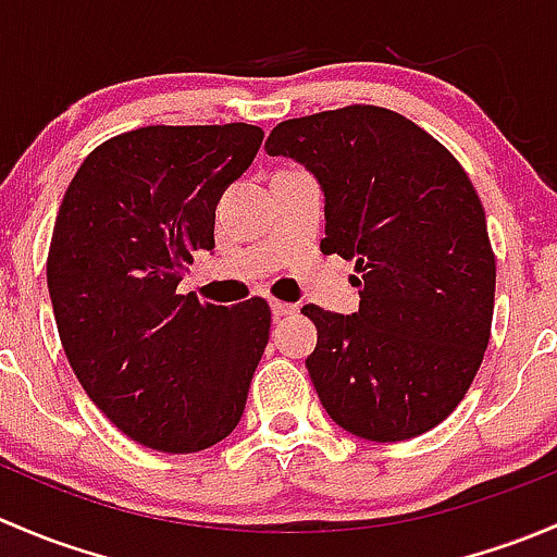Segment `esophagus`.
I'll use <instances>...</instances> for the list:
<instances>
[{
	"instance_id": "obj_1",
	"label": "esophagus",
	"mask_w": 557,
	"mask_h": 557,
	"mask_svg": "<svg viewBox=\"0 0 557 557\" xmlns=\"http://www.w3.org/2000/svg\"><path fill=\"white\" fill-rule=\"evenodd\" d=\"M269 307H272L274 318H285V314H294L296 312L294 305H285V301H277V299H274Z\"/></svg>"
}]
</instances>
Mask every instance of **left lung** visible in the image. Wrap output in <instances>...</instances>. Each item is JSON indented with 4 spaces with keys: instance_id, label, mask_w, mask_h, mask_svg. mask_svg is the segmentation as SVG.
I'll return each mask as SVG.
<instances>
[{
    "instance_id": "1",
    "label": "left lung",
    "mask_w": 557,
    "mask_h": 557,
    "mask_svg": "<svg viewBox=\"0 0 557 557\" xmlns=\"http://www.w3.org/2000/svg\"><path fill=\"white\" fill-rule=\"evenodd\" d=\"M269 156L299 161L325 196L323 252L356 261L358 312L307 305L320 404L369 442L440 425L491 339L496 258L469 174L418 123L372 104L283 121Z\"/></svg>"
}]
</instances>
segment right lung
<instances>
[{"label":"right lung","mask_w":557,"mask_h":557,"mask_svg":"<svg viewBox=\"0 0 557 557\" xmlns=\"http://www.w3.org/2000/svg\"><path fill=\"white\" fill-rule=\"evenodd\" d=\"M250 123L145 126L99 145L59 207L48 290L83 391L128 440L199 453L237 429L269 342L263 299L177 294L215 207L261 148Z\"/></svg>","instance_id":"right-lung-1"}]
</instances>
